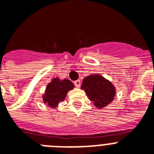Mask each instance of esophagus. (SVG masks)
I'll return each instance as SVG.
<instances>
[{
    "label": "esophagus",
    "mask_w": 154,
    "mask_h": 154,
    "mask_svg": "<svg viewBox=\"0 0 154 154\" xmlns=\"http://www.w3.org/2000/svg\"><path fill=\"white\" fill-rule=\"evenodd\" d=\"M74 84H75V87H77V88H79L80 85H81V81H80V80H76V81H75Z\"/></svg>",
    "instance_id": "obj_1"
}]
</instances>
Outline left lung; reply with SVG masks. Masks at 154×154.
<instances>
[{
    "mask_svg": "<svg viewBox=\"0 0 154 154\" xmlns=\"http://www.w3.org/2000/svg\"><path fill=\"white\" fill-rule=\"evenodd\" d=\"M81 89L85 91L89 100L98 109L104 108L112 103L116 92L113 84L99 74L84 78Z\"/></svg>",
    "mask_w": 154,
    "mask_h": 154,
    "instance_id": "obj_1",
    "label": "left lung"
}]
</instances>
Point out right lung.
Returning <instances> with one entry per match:
<instances>
[{
	"instance_id": "right-lung-1",
	"label": "right lung",
	"mask_w": 154,
	"mask_h": 154,
	"mask_svg": "<svg viewBox=\"0 0 154 154\" xmlns=\"http://www.w3.org/2000/svg\"><path fill=\"white\" fill-rule=\"evenodd\" d=\"M75 85L69 79H60L58 77L51 79L46 86L45 93L42 95V100L45 104L55 109L59 102L63 101L68 92L74 89Z\"/></svg>"
}]
</instances>
